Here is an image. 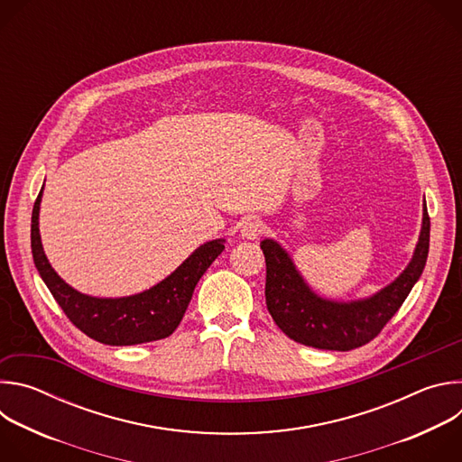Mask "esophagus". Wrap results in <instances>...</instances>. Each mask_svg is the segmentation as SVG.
Instances as JSON below:
<instances>
[{"label": "esophagus", "instance_id": "1", "mask_svg": "<svg viewBox=\"0 0 462 462\" xmlns=\"http://www.w3.org/2000/svg\"><path fill=\"white\" fill-rule=\"evenodd\" d=\"M263 230H265V226H263V223L255 217H248L241 223V237L243 239H257Z\"/></svg>", "mask_w": 462, "mask_h": 462}]
</instances>
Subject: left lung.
I'll return each instance as SVG.
<instances>
[{
	"mask_svg": "<svg viewBox=\"0 0 462 462\" xmlns=\"http://www.w3.org/2000/svg\"><path fill=\"white\" fill-rule=\"evenodd\" d=\"M261 250L267 263V309L282 331L291 340L309 347L351 351L380 335L420 278L430 250V216L424 205L419 245L408 269L391 285L364 301L321 300L305 285L278 243L265 239Z\"/></svg>",
	"mask_w": 462,
	"mask_h": 462,
	"instance_id": "left-lung-1",
	"label": "left lung"
}]
</instances>
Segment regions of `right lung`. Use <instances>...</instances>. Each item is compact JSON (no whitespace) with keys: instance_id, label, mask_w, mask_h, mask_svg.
Instances as JSON below:
<instances>
[{"instance_id":"obj_1","label":"right lung","mask_w":462,"mask_h":462,"mask_svg":"<svg viewBox=\"0 0 462 462\" xmlns=\"http://www.w3.org/2000/svg\"><path fill=\"white\" fill-rule=\"evenodd\" d=\"M42 191L31 219V246L34 265L69 321L89 338L106 346H137L170 337L180 323L193 289L225 250L223 239L201 245L182 265L153 289L118 300L91 298L77 292L49 265L43 254L38 214Z\"/></svg>"}]
</instances>
